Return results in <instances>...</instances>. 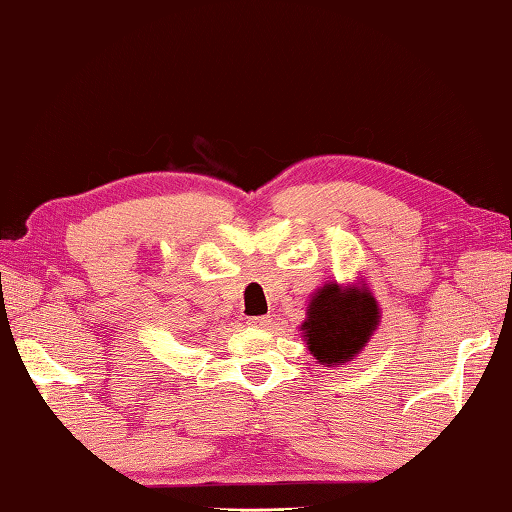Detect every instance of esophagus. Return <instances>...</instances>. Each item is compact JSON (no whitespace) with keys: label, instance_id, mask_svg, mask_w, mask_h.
<instances>
[{"label":"esophagus","instance_id":"esophagus-1","mask_svg":"<svg viewBox=\"0 0 512 512\" xmlns=\"http://www.w3.org/2000/svg\"><path fill=\"white\" fill-rule=\"evenodd\" d=\"M270 322H273V319H270V317L266 315V317H248L246 324L253 326V328H268Z\"/></svg>","mask_w":512,"mask_h":512}]
</instances>
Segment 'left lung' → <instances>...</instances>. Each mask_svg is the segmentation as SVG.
<instances>
[{
  "mask_svg": "<svg viewBox=\"0 0 512 512\" xmlns=\"http://www.w3.org/2000/svg\"><path fill=\"white\" fill-rule=\"evenodd\" d=\"M379 324L377 299L366 286L328 282L310 297L304 342L319 364L339 366L355 359Z\"/></svg>",
  "mask_w": 512,
  "mask_h": 512,
  "instance_id": "obj_1",
  "label": "left lung"
}]
</instances>
